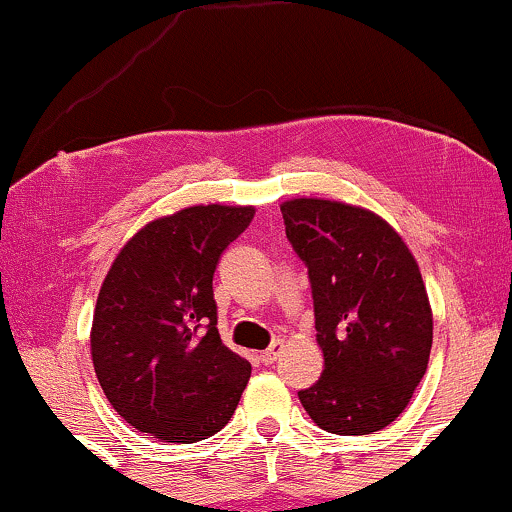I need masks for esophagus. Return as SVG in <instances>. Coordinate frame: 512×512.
<instances>
[{"mask_svg": "<svg viewBox=\"0 0 512 512\" xmlns=\"http://www.w3.org/2000/svg\"><path fill=\"white\" fill-rule=\"evenodd\" d=\"M281 349H284V344H281V342H274L272 346H269L267 351H262V354H260V361L264 363V366H272V363L276 361V358H279Z\"/></svg>", "mask_w": 512, "mask_h": 512, "instance_id": "1", "label": "esophagus"}]
</instances>
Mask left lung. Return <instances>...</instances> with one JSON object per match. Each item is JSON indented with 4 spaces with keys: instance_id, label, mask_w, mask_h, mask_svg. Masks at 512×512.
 <instances>
[{
    "instance_id": "obj_1",
    "label": "left lung",
    "mask_w": 512,
    "mask_h": 512,
    "mask_svg": "<svg viewBox=\"0 0 512 512\" xmlns=\"http://www.w3.org/2000/svg\"><path fill=\"white\" fill-rule=\"evenodd\" d=\"M315 305L320 380L298 392L322 431L366 436L407 409L424 378L433 313L419 264L375 211L322 197L281 204Z\"/></svg>"
}]
</instances>
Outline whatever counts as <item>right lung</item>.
<instances>
[{
    "mask_svg": "<svg viewBox=\"0 0 512 512\" xmlns=\"http://www.w3.org/2000/svg\"><path fill=\"white\" fill-rule=\"evenodd\" d=\"M255 207L197 204L139 228L105 274L91 325L96 378L129 426L197 443L231 421L250 363L223 346L211 281Z\"/></svg>",
    "mask_w": 512,
    "mask_h": 512,
    "instance_id": "obj_1",
    "label": "right lung"
}]
</instances>
